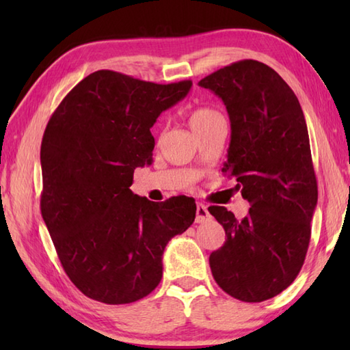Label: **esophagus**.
I'll return each instance as SVG.
<instances>
[{
	"mask_svg": "<svg viewBox=\"0 0 350 350\" xmlns=\"http://www.w3.org/2000/svg\"><path fill=\"white\" fill-rule=\"evenodd\" d=\"M209 218H211V215H209V211H207V207L204 206V204H202V203H198L197 204V217H196V222H206V221H209Z\"/></svg>",
	"mask_w": 350,
	"mask_h": 350,
	"instance_id": "obj_1",
	"label": "esophagus"
}]
</instances>
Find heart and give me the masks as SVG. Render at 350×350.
Masks as SVG:
<instances>
[{
  "label": "heart",
  "instance_id": "heart-1",
  "mask_svg": "<svg viewBox=\"0 0 350 350\" xmlns=\"http://www.w3.org/2000/svg\"><path fill=\"white\" fill-rule=\"evenodd\" d=\"M221 122H224V117H222L221 113H218L217 109L209 108V107L196 108L194 111H191L189 113V124L197 135L207 129H211L212 126L218 124Z\"/></svg>",
  "mask_w": 350,
  "mask_h": 350
}]
</instances>
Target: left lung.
<instances>
[{
    "label": "left lung",
    "instance_id": "1",
    "mask_svg": "<svg viewBox=\"0 0 350 350\" xmlns=\"http://www.w3.org/2000/svg\"><path fill=\"white\" fill-rule=\"evenodd\" d=\"M222 99L232 138L222 173L251 204L243 219L209 212L226 242L209 257L218 286L243 302L271 299L298 277L307 256L317 180L299 100L269 66L242 60L198 83Z\"/></svg>",
    "mask_w": 350,
    "mask_h": 350
}]
</instances>
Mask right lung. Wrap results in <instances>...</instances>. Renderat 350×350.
<instances>
[{"mask_svg": "<svg viewBox=\"0 0 350 350\" xmlns=\"http://www.w3.org/2000/svg\"><path fill=\"white\" fill-rule=\"evenodd\" d=\"M191 85L98 70L49 118L40 147L42 217L64 272L88 298L118 306L152 293L168 241L196 219L189 197L154 203L129 189L133 170L152 163L156 118Z\"/></svg>", "mask_w": 350, "mask_h": 350, "instance_id": "right-lung-1", "label": "right lung"}]
</instances>
